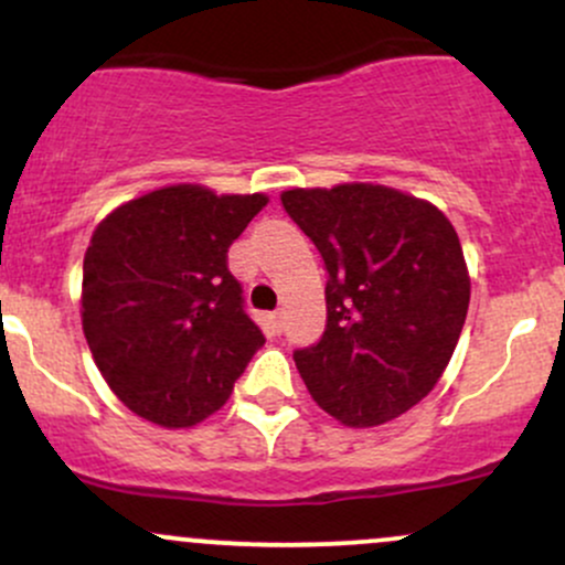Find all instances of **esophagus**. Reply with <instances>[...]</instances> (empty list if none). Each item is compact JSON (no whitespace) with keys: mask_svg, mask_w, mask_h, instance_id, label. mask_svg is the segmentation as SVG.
I'll return each instance as SVG.
<instances>
[{"mask_svg":"<svg viewBox=\"0 0 565 565\" xmlns=\"http://www.w3.org/2000/svg\"><path fill=\"white\" fill-rule=\"evenodd\" d=\"M268 327L274 329L276 334L281 332V327H284V319H281V313H278V310H274V313H268Z\"/></svg>","mask_w":565,"mask_h":565,"instance_id":"obj_1","label":"esophagus"}]
</instances>
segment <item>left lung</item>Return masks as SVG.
<instances>
[{
	"label": "left lung",
	"mask_w": 565,
	"mask_h": 565,
	"mask_svg": "<svg viewBox=\"0 0 565 565\" xmlns=\"http://www.w3.org/2000/svg\"><path fill=\"white\" fill-rule=\"evenodd\" d=\"M327 265V329L295 350L323 412L348 427L401 417L436 387L462 334L470 276L449 217L387 185L281 193Z\"/></svg>",
	"instance_id": "left-lung-1"
}]
</instances>
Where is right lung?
<instances>
[{
	"label": "right lung",
	"instance_id": "obj_1",
	"mask_svg": "<svg viewBox=\"0 0 565 565\" xmlns=\"http://www.w3.org/2000/svg\"><path fill=\"white\" fill-rule=\"evenodd\" d=\"M265 204L263 193L180 183L116 206L95 228L82 329L103 380L138 417L201 423L265 345L228 270L231 244Z\"/></svg>",
	"mask_w": 565,
	"mask_h": 565
}]
</instances>
